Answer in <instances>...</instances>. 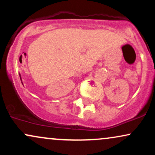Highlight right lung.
Instances as JSON below:
<instances>
[{
  "label": "right lung",
  "mask_w": 155,
  "mask_h": 155,
  "mask_svg": "<svg viewBox=\"0 0 155 155\" xmlns=\"http://www.w3.org/2000/svg\"><path fill=\"white\" fill-rule=\"evenodd\" d=\"M19 76H20V79H21V81H22V79H21V76H20V74H19Z\"/></svg>",
  "instance_id": "obj_1"
}]
</instances>
